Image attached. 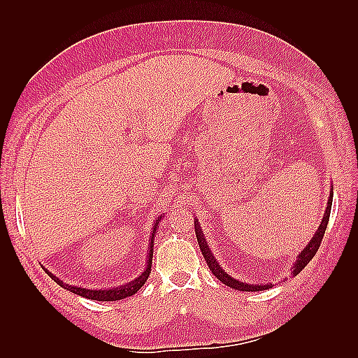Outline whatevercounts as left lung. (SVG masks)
Segmentation results:
<instances>
[{"label": "left lung", "instance_id": "left-lung-1", "mask_svg": "<svg viewBox=\"0 0 358 358\" xmlns=\"http://www.w3.org/2000/svg\"><path fill=\"white\" fill-rule=\"evenodd\" d=\"M332 196H334V189H332V185H331V191H329V199H328V203H326V210L323 214V218H322V223L320 226H318V229L315 231V234L313 235V238L309 240V243L306 245V248H303L301 252L296 255L295 258V263L291 268V275L295 277L296 273H300L303 269L306 268V264L313 260L315 252L318 250V248H320V243L323 240V235H324V231H326V226H328V222H329V215H331V208H332ZM195 222V235H196V241H199L200 245V250L201 254L204 257V260H206L209 269L212 271V273L220 280L223 281V283L226 286H229L232 289H237V291H245V292H258V291H264V289H269L272 287L271 283H266V285H249V283H245V281H240L237 278L231 277L229 273H227L223 268L222 264H220L217 262V258L214 257V254H212V250L209 249V245L206 241V237H204L203 234V229L199 223V218H194Z\"/></svg>", "mask_w": 358, "mask_h": 358}]
</instances>
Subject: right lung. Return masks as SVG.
I'll list each match as a JSON object with an SVG mask.
<instances>
[{"mask_svg":"<svg viewBox=\"0 0 358 358\" xmlns=\"http://www.w3.org/2000/svg\"><path fill=\"white\" fill-rule=\"evenodd\" d=\"M164 217V214L159 215L155 223L154 227H152V234H150V240H149V249H148V262H146V269H144L138 277L134 278L132 281H129V283L123 285V286H118V287H109V289H86V287H81V286H73V285H67L63 283L62 280H59L57 275H53L52 272H49L45 269V272L49 273L50 278L58 283L62 287L67 289V291H71L77 295L81 296H86L89 300H96V301H117L121 299H126V296H131L135 292H138L140 289L143 287V285L146 283V280L150 273V268H152V255H154V240H155V234L158 231V224L162 222V218Z\"/></svg>","mask_w":358,"mask_h":358,"instance_id":"add662e5","label":"right lung"}]
</instances>
